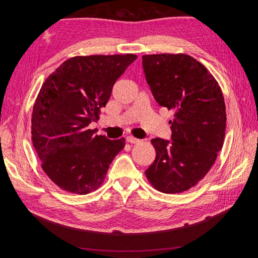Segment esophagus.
<instances>
[{
	"instance_id": "esophagus-1",
	"label": "esophagus",
	"mask_w": 258,
	"mask_h": 258,
	"mask_svg": "<svg viewBox=\"0 0 258 258\" xmlns=\"http://www.w3.org/2000/svg\"><path fill=\"white\" fill-rule=\"evenodd\" d=\"M126 142L131 144H138V143H140V140L133 138V136H127V138H126Z\"/></svg>"
}]
</instances>
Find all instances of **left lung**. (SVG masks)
Segmentation results:
<instances>
[{
    "label": "left lung",
    "instance_id": "1",
    "mask_svg": "<svg viewBox=\"0 0 258 258\" xmlns=\"http://www.w3.org/2000/svg\"><path fill=\"white\" fill-rule=\"evenodd\" d=\"M152 94L174 111L172 141L152 140L156 157L145 175L166 194L193 187L212 168L223 147L226 109L223 93L210 71L186 54L143 55Z\"/></svg>",
    "mask_w": 258,
    "mask_h": 258
}]
</instances>
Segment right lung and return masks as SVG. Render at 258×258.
<instances>
[{
  "mask_svg": "<svg viewBox=\"0 0 258 258\" xmlns=\"http://www.w3.org/2000/svg\"><path fill=\"white\" fill-rule=\"evenodd\" d=\"M134 54L74 56L43 83L32 112V143L53 183L85 195L105 179L109 164L124 149L125 139L94 135L92 122L111 97L113 85Z\"/></svg>",
  "mask_w": 258,
  "mask_h": 258,
  "instance_id": "right-lung-1",
  "label": "right lung"
}]
</instances>
